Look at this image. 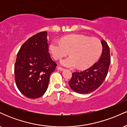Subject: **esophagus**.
Returning <instances> with one entry per match:
<instances>
[{
  "label": "esophagus",
  "instance_id": "obj_1",
  "mask_svg": "<svg viewBox=\"0 0 127 127\" xmlns=\"http://www.w3.org/2000/svg\"><path fill=\"white\" fill-rule=\"evenodd\" d=\"M57 70H61V71H64V68H62V67H57Z\"/></svg>",
  "mask_w": 127,
  "mask_h": 127
}]
</instances>
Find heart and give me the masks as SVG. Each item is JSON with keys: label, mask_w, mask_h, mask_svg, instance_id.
Returning <instances> with one entry per match:
<instances>
[{"label": "heart", "mask_w": 127, "mask_h": 127, "mask_svg": "<svg viewBox=\"0 0 127 127\" xmlns=\"http://www.w3.org/2000/svg\"><path fill=\"white\" fill-rule=\"evenodd\" d=\"M49 50L55 60H59L70 52L71 55L60 61L67 67L86 68L95 63L101 55L102 45L96 38H90L83 34H71L63 37L61 40H53Z\"/></svg>", "instance_id": "b5f03b06"}]
</instances>
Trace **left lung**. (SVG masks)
Listing matches in <instances>:
<instances>
[{
    "label": "left lung",
    "instance_id": "1",
    "mask_svg": "<svg viewBox=\"0 0 127 127\" xmlns=\"http://www.w3.org/2000/svg\"><path fill=\"white\" fill-rule=\"evenodd\" d=\"M101 43L103 51L98 62L88 69L72 73L68 84L75 92L88 94L98 88L105 79L110 63V49L105 40H102Z\"/></svg>",
    "mask_w": 127,
    "mask_h": 127
}]
</instances>
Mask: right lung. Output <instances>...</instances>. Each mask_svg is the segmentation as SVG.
Instances as JSON below:
<instances>
[{"instance_id": "1", "label": "right lung", "mask_w": 127, "mask_h": 127, "mask_svg": "<svg viewBox=\"0 0 127 127\" xmlns=\"http://www.w3.org/2000/svg\"><path fill=\"white\" fill-rule=\"evenodd\" d=\"M47 32L34 34L24 42L17 54L14 66L17 88L30 98H37L45 94L51 74L57 64L48 52Z\"/></svg>"}]
</instances>
